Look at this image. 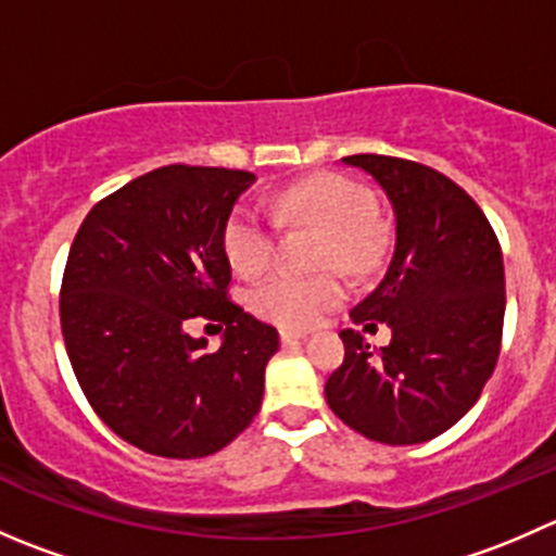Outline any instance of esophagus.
Returning a JSON list of instances; mask_svg holds the SVG:
<instances>
[{"label": "esophagus", "instance_id": "esophagus-1", "mask_svg": "<svg viewBox=\"0 0 556 556\" xmlns=\"http://www.w3.org/2000/svg\"><path fill=\"white\" fill-rule=\"evenodd\" d=\"M306 330H279V341H282L285 346L288 344H299V341L306 339Z\"/></svg>", "mask_w": 556, "mask_h": 556}]
</instances>
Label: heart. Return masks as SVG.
I'll use <instances>...</instances> for the list:
<instances>
[{"mask_svg":"<svg viewBox=\"0 0 556 556\" xmlns=\"http://www.w3.org/2000/svg\"><path fill=\"white\" fill-rule=\"evenodd\" d=\"M271 212L282 223H312L323 228V266L361 274L371 263L374 204L368 190L355 179L341 174H314L274 195ZM223 244L228 261L242 277H257L277 255V223L255 204H242L228 217ZM344 295V279L333 271L314 277L279 271L252 290L250 306L268 323L299 330L309 328L325 312L336 309Z\"/></svg>","mask_w":556,"mask_h":556,"instance_id":"1","label":"heart"}]
</instances>
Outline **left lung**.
<instances>
[{"label":"left lung","instance_id":"8db88e82","mask_svg":"<svg viewBox=\"0 0 556 556\" xmlns=\"http://www.w3.org/2000/svg\"><path fill=\"white\" fill-rule=\"evenodd\" d=\"M371 174L395 220L384 279L350 312L352 323L392 330L371 350L341 330L344 363L325 401L352 430L379 444H422L479 401L501 355L506 274L495 231L473 199L430 166L390 155H346Z\"/></svg>","mask_w":556,"mask_h":556}]
</instances>
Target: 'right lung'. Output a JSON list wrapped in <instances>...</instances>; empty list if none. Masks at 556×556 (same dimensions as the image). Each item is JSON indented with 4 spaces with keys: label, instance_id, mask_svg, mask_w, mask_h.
<instances>
[{
    "label": "right lung",
    "instance_id": "obj_1",
    "mask_svg": "<svg viewBox=\"0 0 556 556\" xmlns=\"http://www.w3.org/2000/svg\"><path fill=\"white\" fill-rule=\"evenodd\" d=\"M255 174L161 166L99 201L61 282V333L75 377L112 433L159 457L231 444L261 412L279 333L228 301L226 223ZM227 325L217 353L184 330Z\"/></svg>",
    "mask_w": 556,
    "mask_h": 556
}]
</instances>
